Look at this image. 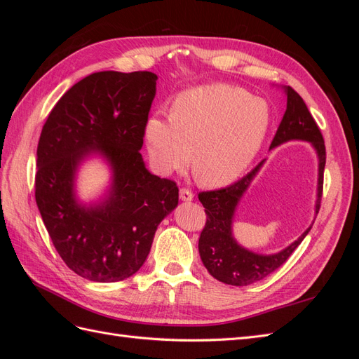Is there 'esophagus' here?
<instances>
[{"instance_id": "1", "label": "esophagus", "mask_w": 359, "mask_h": 359, "mask_svg": "<svg viewBox=\"0 0 359 359\" xmlns=\"http://www.w3.org/2000/svg\"><path fill=\"white\" fill-rule=\"evenodd\" d=\"M193 198H194V194L191 193V190H189V189H181L180 190V199L182 202H191Z\"/></svg>"}]
</instances>
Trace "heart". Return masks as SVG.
I'll list each match as a JSON object with an SVG mask.
<instances>
[{
  "label": "heart",
  "instance_id": "heart-1",
  "mask_svg": "<svg viewBox=\"0 0 359 359\" xmlns=\"http://www.w3.org/2000/svg\"><path fill=\"white\" fill-rule=\"evenodd\" d=\"M271 124L264 99L240 86L214 82L175 95L170 115L156 112L145 121L148 154L156 169L172 173L186 168L208 187H224L252 165Z\"/></svg>",
  "mask_w": 359,
  "mask_h": 359
}]
</instances>
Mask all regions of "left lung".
I'll return each mask as SVG.
<instances>
[{
    "label": "left lung",
    "mask_w": 359,
    "mask_h": 359,
    "mask_svg": "<svg viewBox=\"0 0 359 359\" xmlns=\"http://www.w3.org/2000/svg\"><path fill=\"white\" fill-rule=\"evenodd\" d=\"M281 88L287 99L286 112L269 149L286 144L289 140H304V142L311 144L318 156V189L316 205H314V214H318L323 189V169L325 161H327L323 137L301 95L290 86H281ZM264 163L265 160L260 161L252 172L229 187L199 193V201L206 212V223L199 238V255L208 273L226 285L247 286L274 273L295 252V248L307 236L314 223L313 222L298 236V240L274 255L255 253L235 240L232 226L236 206L243 199L250 184L256 178L260 168L264 166Z\"/></svg>",
    "instance_id": "1"
}]
</instances>
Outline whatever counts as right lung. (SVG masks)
<instances>
[{"label":"right lung","instance_id":"right-lung-1","mask_svg":"<svg viewBox=\"0 0 359 359\" xmlns=\"http://www.w3.org/2000/svg\"><path fill=\"white\" fill-rule=\"evenodd\" d=\"M151 72H97L64 94L43 126L36 160V202L50 240L76 274L112 283L144 265L157 226L178 205L177 184L153 175L140 156L156 97ZM111 170L95 203L75 194L88 158Z\"/></svg>","mask_w":359,"mask_h":359}]
</instances>
